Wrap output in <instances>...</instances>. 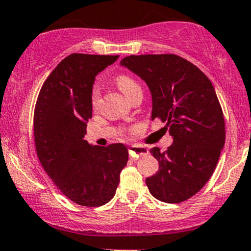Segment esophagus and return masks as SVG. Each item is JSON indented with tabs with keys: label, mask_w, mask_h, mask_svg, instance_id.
<instances>
[{
	"label": "esophagus",
	"mask_w": 251,
	"mask_h": 251,
	"mask_svg": "<svg viewBox=\"0 0 251 251\" xmlns=\"http://www.w3.org/2000/svg\"><path fill=\"white\" fill-rule=\"evenodd\" d=\"M147 152H148V150L144 148V147L134 146V147H131V148H129V155H130V157H132V158L141 157V156L147 155Z\"/></svg>",
	"instance_id": "34e87169"
}]
</instances>
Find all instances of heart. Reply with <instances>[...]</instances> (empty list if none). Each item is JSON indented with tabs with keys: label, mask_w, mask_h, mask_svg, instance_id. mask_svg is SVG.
Returning a JSON list of instances; mask_svg holds the SVG:
<instances>
[{
	"label": "heart",
	"mask_w": 251,
	"mask_h": 251,
	"mask_svg": "<svg viewBox=\"0 0 251 251\" xmlns=\"http://www.w3.org/2000/svg\"><path fill=\"white\" fill-rule=\"evenodd\" d=\"M116 84L117 87L120 88V90L122 91V93L125 94L129 100H130L135 94L138 93V91H142L140 84L137 83V81H135L134 78L128 75H120L119 77L116 78ZM99 97H100L99 88L95 87L93 89V91H91V104H93L94 107H95L97 102H99Z\"/></svg>",
	"instance_id": "obj_1"
}]
</instances>
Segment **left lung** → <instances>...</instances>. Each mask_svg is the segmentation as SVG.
Instances as JSON below:
<instances>
[{"label": "left lung", "instance_id": "left-lung-1", "mask_svg": "<svg viewBox=\"0 0 251 251\" xmlns=\"http://www.w3.org/2000/svg\"><path fill=\"white\" fill-rule=\"evenodd\" d=\"M151 93V120L166 122L174 142L150 154L160 168L146 183L155 199L179 203L204 187L226 141L225 117L210 79L189 61L174 54L130 55L121 61Z\"/></svg>", "mask_w": 251, "mask_h": 251}]
</instances>
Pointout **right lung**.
I'll list each match as a JSON object with an SVG mask.
<instances>
[{"mask_svg": "<svg viewBox=\"0 0 251 251\" xmlns=\"http://www.w3.org/2000/svg\"><path fill=\"white\" fill-rule=\"evenodd\" d=\"M119 55L72 54L44 81L34 111V138L43 169L63 195L83 207H100L115 196L128 162L125 144L91 146L84 140L93 115L95 76Z\"/></svg>", "mask_w": 251, "mask_h": 251, "instance_id": "1", "label": "right lung"}]
</instances>
